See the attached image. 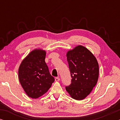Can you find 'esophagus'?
I'll list each match as a JSON object with an SVG mask.
<instances>
[{
    "mask_svg": "<svg viewBox=\"0 0 120 120\" xmlns=\"http://www.w3.org/2000/svg\"><path fill=\"white\" fill-rule=\"evenodd\" d=\"M60 81V78H58V77H57V78H55V81Z\"/></svg>",
    "mask_w": 120,
    "mask_h": 120,
    "instance_id": "34e87169",
    "label": "esophagus"
}]
</instances>
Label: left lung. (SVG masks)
I'll list each match as a JSON object with an SVG mask.
<instances>
[{"mask_svg":"<svg viewBox=\"0 0 120 120\" xmlns=\"http://www.w3.org/2000/svg\"><path fill=\"white\" fill-rule=\"evenodd\" d=\"M67 58L72 79L65 89L74 99L82 100L90 94L97 82L98 62L87 49L81 45L69 51Z\"/></svg>","mask_w":120,"mask_h":120,"instance_id":"8db88e82","label":"left lung"}]
</instances>
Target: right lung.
I'll list each match as a JSON object with an SVG mask.
<instances>
[{"instance_id": "obj_1", "label": "right lung", "mask_w": 120, "mask_h": 120, "mask_svg": "<svg viewBox=\"0 0 120 120\" xmlns=\"http://www.w3.org/2000/svg\"><path fill=\"white\" fill-rule=\"evenodd\" d=\"M46 52L33 51L23 60L19 69L21 86L29 97L37 98L48 91L55 81L45 63Z\"/></svg>"}]
</instances>
